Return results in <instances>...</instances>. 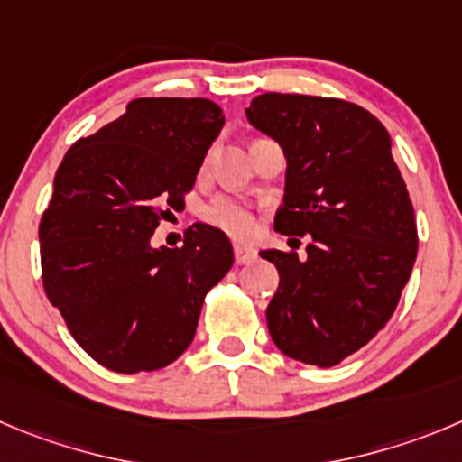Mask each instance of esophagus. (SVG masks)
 I'll return each mask as SVG.
<instances>
[{
    "label": "esophagus",
    "instance_id": "34e87169",
    "mask_svg": "<svg viewBox=\"0 0 462 462\" xmlns=\"http://www.w3.org/2000/svg\"><path fill=\"white\" fill-rule=\"evenodd\" d=\"M235 260H236V264H251V262L257 260V251L253 248V245L236 244L235 245Z\"/></svg>",
    "mask_w": 462,
    "mask_h": 462
}]
</instances>
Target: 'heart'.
<instances>
[{
    "mask_svg": "<svg viewBox=\"0 0 462 462\" xmlns=\"http://www.w3.org/2000/svg\"><path fill=\"white\" fill-rule=\"evenodd\" d=\"M202 218L209 226L227 232L230 236H239V239L251 236L255 232V214L251 211V207L239 200H232V198H217L214 202H209L202 209Z\"/></svg>",
    "mask_w": 462,
    "mask_h": 462,
    "instance_id": "obj_1",
    "label": "heart"
}]
</instances>
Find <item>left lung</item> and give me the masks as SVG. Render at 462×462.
<instances>
[{"label": "left lung", "instance_id": "8db88e82", "mask_svg": "<svg viewBox=\"0 0 462 462\" xmlns=\"http://www.w3.org/2000/svg\"><path fill=\"white\" fill-rule=\"evenodd\" d=\"M245 116L287 159L275 232L310 236L303 260L260 253L280 273L271 339L294 360L333 367L385 328L417 257L390 134L367 109L314 95H257Z\"/></svg>", "mask_w": 462, "mask_h": 462}]
</instances>
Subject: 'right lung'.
<instances>
[{
    "instance_id": "add662e5",
    "label": "right lung",
    "mask_w": 462,
    "mask_h": 462,
    "mask_svg": "<svg viewBox=\"0 0 462 462\" xmlns=\"http://www.w3.org/2000/svg\"><path fill=\"white\" fill-rule=\"evenodd\" d=\"M226 116L205 97H139L79 139L54 175L38 227L42 287L75 342L118 374L178 360L207 291L235 262L218 227L193 223L182 248L150 244L184 209Z\"/></svg>"
}]
</instances>
